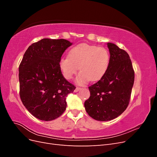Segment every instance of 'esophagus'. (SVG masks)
Here are the masks:
<instances>
[{"label": "esophagus", "mask_w": 157, "mask_h": 157, "mask_svg": "<svg viewBox=\"0 0 157 157\" xmlns=\"http://www.w3.org/2000/svg\"><path fill=\"white\" fill-rule=\"evenodd\" d=\"M82 88H78V87H77L75 88V92H78L80 90H81Z\"/></svg>", "instance_id": "34e87169"}]
</instances>
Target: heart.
I'll return each instance as SVG.
<instances>
[{"label": "heart", "mask_w": 157, "mask_h": 157, "mask_svg": "<svg viewBox=\"0 0 157 157\" xmlns=\"http://www.w3.org/2000/svg\"><path fill=\"white\" fill-rule=\"evenodd\" d=\"M111 63L109 51L102 47L80 44L71 48L69 57L61 58L59 67L66 79L72 78L78 70L81 71L76 78L78 84L89 80L97 81L107 73Z\"/></svg>", "instance_id": "heart-1"}]
</instances>
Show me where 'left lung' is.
I'll return each instance as SVG.
<instances>
[{"mask_svg": "<svg viewBox=\"0 0 157 157\" xmlns=\"http://www.w3.org/2000/svg\"><path fill=\"white\" fill-rule=\"evenodd\" d=\"M111 63L107 73L90 86V96L84 102L90 117L99 121L114 119L129 104L134 82V71L129 55L111 42L107 44Z\"/></svg>", "mask_w": 157, "mask_h": 157, "instance_id": "left-lung-1", "label": "left lung"}]
</instances>
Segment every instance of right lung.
I'll return each mask as SVG.
<instances>
[{
  "label": "right lung",
  "mask_w": 157,
  "mask_h": 157,
  "mask_svg": "<svg viewBox=\"0 0 157 157\" xmlns=\"http://www.w3.org/2000/svg\"><path fill=\"white\" fill-rule=\"evenodd\" d=\"M72 44L65 39H42L23 55L19 67L20 98L38 119L54 120L65 111L66 97L76 87L63 77L59 60Z\"/></svg>",
  "instance_id": "obj_1"
}]
</instances>
